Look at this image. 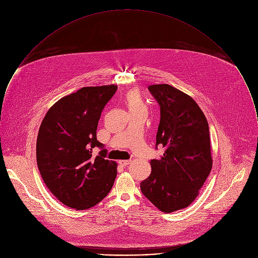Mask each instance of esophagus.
I'll return each instance as SVG.
<instances>
[{
  "instance_id": "1",
  "label": "esophagus",
  "mask_w": 258,
  "mask_h": 258,
  "mask_svg": "<svg viewBox=\"0 0 258 258\" xmlns=\"http://www.w3.org/2000/svg\"><path fill=\"white\" fill-rule=\"evenodd\" d=\"M130 163H131L130 160H120V161H118V164H119L120 166H122V167H126V166H128Z\"/></svg>"
}]
</instances>
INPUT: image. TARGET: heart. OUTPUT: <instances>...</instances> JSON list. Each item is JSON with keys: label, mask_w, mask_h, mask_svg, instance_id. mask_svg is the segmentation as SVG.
Masks as SVG:
<instances>
[{"label": "heart", "mask_w": 258, "mask_h": 258, "mask_svg": "<svg viewBox=\"0 0 258 258\" xmlns=\"http://www.w3.org/2000/svg\"><path fill=\"white\" fill-rule=\"evenodd\" d=\"M125 102L128 107V110L131 114H134V113H146L147 114V106L144 103V101L138 91L130 90L126 94Z\"/></svg>", "instance_id": "heart-1"}]
</instances>
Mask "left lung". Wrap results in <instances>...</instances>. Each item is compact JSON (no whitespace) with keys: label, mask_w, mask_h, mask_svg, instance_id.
<instances>
[{"label":"left lung","mask_w":258,"mask_h":258,"mask_svg":"<svg viewBox=\"0 0 258 258\" xmlns=\"http://www.w3.org/2000/svg\"><path fill=\"white\" fill-rule=\"evenodd\" d=\"M160 105L156 149H165L160 159L151 160L152 172L140 188L164 213L189 206L212 170L210 130L196 101L169 84L148 87Z\"/></svg>","instance_id":"1"}]
</instances>
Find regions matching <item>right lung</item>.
Returning <instances> with one entry per match:
<instances>
[{"mask_svg":"<svg viewBox=\"0 0 258 258\" xmlns=\"http://www.w3.org/2000/svg\"><path fill=\"white\" fill-rule=\"evenodd\" d=\"M116 85L82 87L59 99L47 111L38 130L37 163L51 194L63 205L86 210L110 191L117 164L106 160L107 150L96 138L101 112ZM102 150L93 156L94 147Z\"/></svg>","mask_w":258,"mask_h":258,"instance_id":"1","label":"right lung"}]
</instances>
